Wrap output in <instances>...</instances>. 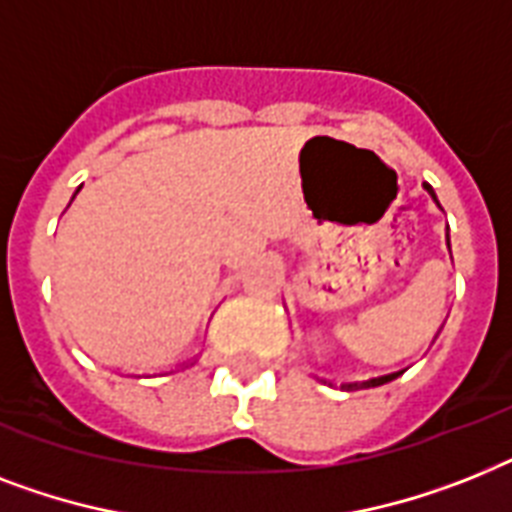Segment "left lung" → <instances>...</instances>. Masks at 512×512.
<instances>
[{
	"instance_id": "obj_1",
	"label": "left lung",
	"mask_w": 512,
	"mask_h": 512,
	"mask_svg": "<svg viewBox=\"0 0 512 512\" xmlns=\"http://www.w3.org/2000/svg\"><path fill=\"white\" fill-rule=\"evenodd\" d=\"M423 189L429 191L431 199H434L436 205H439V199H436L434 189H431L429 184H423ZM447 247H450V236H447ZM405 371H394V373H386V376H376V378H368V381H344L342 389H347V392H352V389H371V386H381V384H389V381H394L397 376H402ZM321 381H326V378H321ZM331 384V381H328Z\"/></svg>"
}]
</instances>
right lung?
Wrapping results in <instances>:
<instances>
[{"label":"right lung","mask_w":512,"mask_h":512,"mask_svg":"<svg viewBox=\"0 0 512 512\" xmlns=\"http://www.w3.org/2000/svg\"><path fill=\"white\" fill-rule=\"evenodd\" d=\"M76 194H78V191H76ZM76 194H73V197H76Z\"/></svg>","instance_id":"right-lung-1"}]
</instances>
